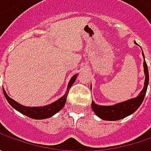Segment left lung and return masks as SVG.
<instances>
[{"mask_svg": "<svg viewBox=\"0 0 151 151\" xmlns=\"http://www.w3.org/2000/svg\"><path fill=\"white\" fill-rule=\"evenodd\" d=\"M134 44H137L136 42H134ZM142 55L144 57V71H145V80L144 88L139 94V96H137L134 98H131L128 101L119 102L112 106H101L96 104L94 101H91V108L97 117L107 121H116V120L124 119L129 115L134 113L141 105L145 96L149 84L148 67L145 60L143 51Z\"/></svg>", "mask_w": 151, "mask_h": 151, "instance_id": "obj_1", "label": "left lung"}]
</instances>
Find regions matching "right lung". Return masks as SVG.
<instances>
[{"label": "right lung", "mask_w": 151, "mask_h": 151, "mask_svg": "<svg viewBox=\"0 0 151 151\" xmlns=\"http://www.w3.org/2000/svg\"><path fill=\"white\" fill-rule=\"evenodd\" d=\"M76 77H77V75H74L71 79L70 80L68 86H67L66 92L64 96L60 97V99H58L57 101L50 103V105H46L44 107H25L23 105H21L20 103L17 102L13 99H12L10 96H7V94L6 93L4 89H3V93H4V96L6 98L7 101L9 102V104L13 108H15L17 111H18L19 113H22L27 117L33 119H48V118L54 116L56 113L60 112L64 107L65 102H66L68 92L70 91V88L74 84Z\"/></svg>", "instance_id": "right-lung-1"}]
</instances>
